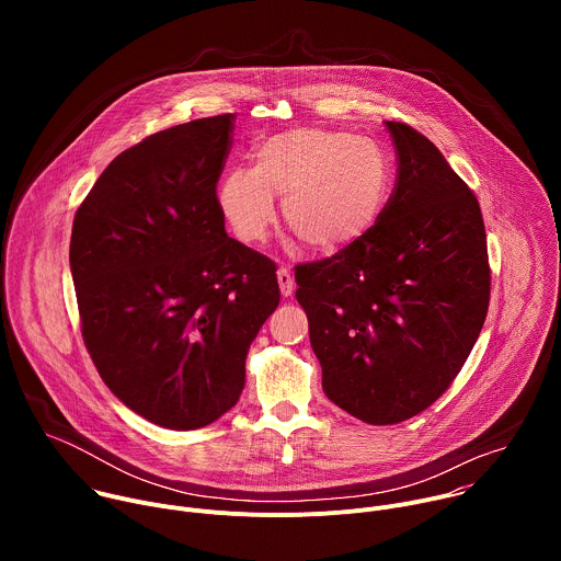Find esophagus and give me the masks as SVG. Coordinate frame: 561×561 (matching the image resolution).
I'll return each instance as SVG.
<instances>
[{
	"label": "esophagus",
	"instance_id": "esophagus-1",
	"mask_svg": "<svg viewBox=\"0 0 561 561\" xmlns=\"http://www.w3.org/2000/svg\"><path fill=\"white\" fill-rule=\"evenodd\" d=\"M277 282H279V290H282V295L284 297H290L293 295V290H295V282H293V275H290V271L288 268H279L277 271Z\"/></svg>",
	"mask_w": 561,
	"mask_h": 561
}]
</instances>
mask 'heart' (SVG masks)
Segmentation results:
<instances>
[{
	"instance_id": "1",
	"label": "heart",
	"mask_w": 561,
	"mask_h": 561,
	"mask_svg": "<svg viewBox=\"0 0 561 561\" xmlns=\"http://www.w3.org/2000/svg\"><path fill=\"white\" fill-rule=\"evenodd\" d=\"M282 197L286 226L304 247L335 253L362 239L390 193L386 152L351 133L304 126L277 133L255 148V167L221 173L215 199L230 230L257 244L275 224Z\"/></svg>"
}]
</instances>
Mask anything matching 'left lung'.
I'll return each instance as SVG.
<instances>
[{
	"label": "left lung",
	"instance_id": "left-lung-1",
	"mask_svg": "<svg viewBox=\"0 0 561 561\" xmlns=\"http://www.w3.org/2000/svg\"><path fill=\"white\" fill-rule=\"evenodd\" d=\"M386 128L397 182L377 224L295 268L324 392L373 426L411 420L446 392L491 299L477 197L431 139L402 122Z\"/></svg>",
	"mask_w": 561,
	"mask_h": 561
}]
</instances>
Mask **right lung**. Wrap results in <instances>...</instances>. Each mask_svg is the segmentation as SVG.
<instances>
[{
    "label": "right lung",
    "mask_w": 561,
    "mask_h": 561,
    "mask_svg": "<svg viewBox=\"0 0 561 561\" xmlns=\"http://www.w3.org/2000/svg\"><path fill=\"white\" fill-rule=\"evenodd\" d=\"M234 115L159 130L117 154L75 213L70 273L104 383L171 431L228 413L279 304L275 264L228 237L215 188Z\"/></svg>",
    "instance_id": "obj_1"
}]
</instances>
